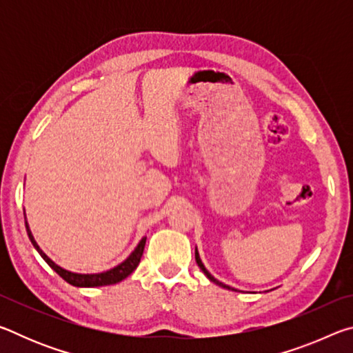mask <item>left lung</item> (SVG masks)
<instances>
[{
	"instance_id": "left-lung-1",
	"label": "left lung",
	"mask_w": 353,
	"mask_h": 353,
	"mask_svg": "<svg viewBox=\"0 0 353 353\" xmlns=\"http://www.w3.org/2000/svg\"><path fill=\"white\" fill-rule=\"evenodd\" d=\"M194 259H196V263H198V266H199V268H201V270H202V272H204V274H205V276H207L208 279H210L213 283H216L218 286H223V288H225V290H234V288H232V286H229V285H225V283H223V282H219V280H218V279H214V277L212 276V274H210V272H208V271L205 270L204 263H202V260H201V256H199V252H198V248H196V249H194ZM235 291H236V290H235Z\"/></svg>"
}]
</instances>
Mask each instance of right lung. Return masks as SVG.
<instances>
[{
    "instance_id": "add662e5",
    "label": "right lung",
    "mask_w": 353,
    "mask_h": 353,
    "mask_svg": "<svg viewBox=\"0 0 353 353\" xmlns=\"http://www.w3.org/2000/svg\"><path fill=\"white\" fill-rule=\"evenodd\" d=\"M25 224H26L29 240H31L32 246L37 249V252L41 255V259H43L48 265H50L52 270H54L59 276L65 280V282H68L73 286H77V288H94V286H105V285H113V283L121 282V280L130 276V274L137 270V266H139V263L141 260L143 250H145V244H146V236H143L140 243L137 244V248L132 250V254H130L123 263H119L118 266L112 268V270H109V271L98 272V274H77V272H71V271L63 270V268L56 265V263L52 261L50 256H48L43 250L39 248V244L34 240L32 232L28 225L26 213H25Z\"/></svg>"
}]
</instances>
